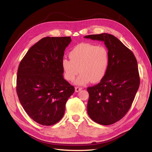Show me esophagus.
<instances>
[{
    "mask_svg": "<svg viewBox=\"0 0 152 152\" xmlns=\"http://www.w3.org/2000/svg\"><path fill=\"white\" fill-rule=\"evenodd\" d=\"M82 89V87H75V91L76 93H78V92H79Z\"/></svg>",
    "mask_w": 152,
    "mask_h": 152,
    "instance_id": "esophagus-1",
    "label": "esophagus"
}]
</instances>
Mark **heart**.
<instances>
[{"instance_id":"1","label":"heart","mask_w":152,"mask_h":152,"mask_svg":"<svg viewBox=\"0 0 152 152\" xmlns=\"http://www.w3.org/2000/svg\"><path fill=\"white\" fill-rule=\"evenodd\" d=\"M70 60L64 58L61 66L64 77L68 81L73 82L80 73L76 84L84 86L91 81L96 83L105 76L109 66V54L103 45L91 43L77 45L69 53Z\"/></svg>"}]
</instances>
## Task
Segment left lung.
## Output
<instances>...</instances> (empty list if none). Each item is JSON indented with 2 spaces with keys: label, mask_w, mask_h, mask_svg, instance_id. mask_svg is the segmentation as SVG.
<instances>
[{
  "label": "left lung",
  "mask_w": 152,
  "mask_h": 152,
  "mask_svg": "<svg viewBox=\"0 0 152 152\" xmlns=\"http://www.w3.org/2000/svg\"><path fill=\"white\" fill-rule=\"evenodd\" d=\"M84 38L103 41L108 50L109 66L99 84L87 87V113L102 125L108 126L123 118L130 109L140 80L134 54L121 40L108 34L86 35Z\"/></svg>",
  "instance_id": "8db88e82"
}]
</instances>
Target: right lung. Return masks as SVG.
I'll use <instances>...</instances> for the list:
<instances>
[{"label": "right lung", "mask_w": 152, "mask_h": 152, "mask_svg": "<svg viewBox=\"0 0 152 152\" xmlns=\"http://www.w3.org/2000/svg\"><path fill=\"white\" fill-rule=\"evenodd\" d=\"M70 37L40 40L31 46L18 70L16 92L28 116L43 126H51L64 115L75 88L64 79L61 61Z\"/></svg>", "instance_id": "obj_1"}]
</instances>
